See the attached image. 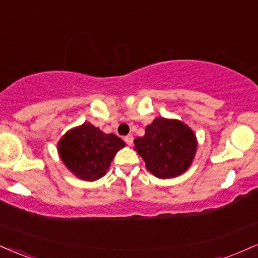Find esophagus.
I'll return each mask as SVG.
<instances>
[{
    "mask_svg": "<svg viewBox=\"0 0 258 258\" xmlns=\"http://www.w3.org/2000/svg\"><path fill=\"white\" fill-rule=\"evenodd\" d=\"M125 142H126V144L127 145H132V143H133V136L132 135H128V136H126L125 138Z\"/></svg>",
    "mask_w": 258,
    "mask_h": 258,
    "instance_id": "34e87169",
    "label": "esophagus"
}]
</instances>
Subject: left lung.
I'll list each match as a JSON object with an SVG mask.
<instances>
[{
    "instance_id": "8db88e82",
    "label": "left lung",
    "mask_w": 258,
    "mask_h": 258,
    "mask_svg": "<svg viewBox=\"0 0 258 258\" xmlns=\"http://www.w3.org/2000/svg\"><path fill=\"white\" fill-rule=\"evenodd\" d=\"M135 149L149 172L156 178L170 179L181 175L191 166L197 138L181 121L156 117L145 127V135L135 139Z\"/></svg>"
}]
</instances>
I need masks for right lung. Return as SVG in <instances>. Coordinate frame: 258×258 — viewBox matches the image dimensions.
<instances>
[{
	"label": "right lung",
	"instance_id": "add662e5",
	"mask_svg": "<svg viewBox=\"0 0 258 258\" xmlns=\"http://www.w3.org/2000/svg\"><path fill=\"white\" fill-rule=\"evenodd\" d=\"M123 147L125 142L117 136L105 135L90 122H84L60 139L57 150L62 162L74 175L94 181L105 174L111 160Z\"/></svg>",
	"mask_w": 258,
	"mask_h": 258
}]
</instances>
